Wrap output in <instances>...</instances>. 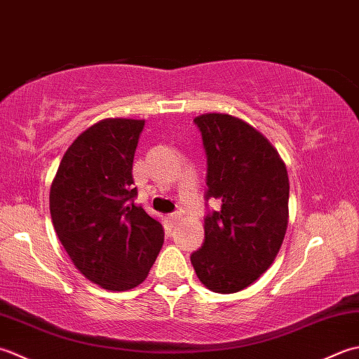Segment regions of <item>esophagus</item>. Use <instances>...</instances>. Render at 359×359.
Masks as SVG:
<instances>
[{"instance_id": "34e87169", "label": "esophagus", "mask_w": 359, "mask_h": 359, "mask_svg": "<svg viewBox=\"0 0 359 359\" xmlns=\"http://www.w3.org/2000/svg\"><path fill=\"white\" fill-rule=\"evenodd\" d=\"M167 222H169V224L172 226V228H175V226H177L181 222V214L167 215Z\"/></svg>"}]
</instances>
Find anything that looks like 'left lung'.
Masks as SVG:
<instances>
[{"mask_svg":"<svg viewBox=\"0 0 359 359\" xmlns=\"http://www.w3.org/2000/svg\"><path fill=\"white\" fill-rule=\"evenodd\" d=\"M208 155L206 198L222 209L204 220V243L190 255L208 290L232 294L273 265L288 226L287 165L269 139L226 113L194 119Z\"/></svg>","mask_w":359,"mask_h":359,"instance_id":"8db88e82","label":"left lung"}]
</instances>
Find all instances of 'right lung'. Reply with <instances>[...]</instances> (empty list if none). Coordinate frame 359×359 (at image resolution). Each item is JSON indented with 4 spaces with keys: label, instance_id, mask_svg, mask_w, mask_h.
Returning <instances> with one entry per match:
<instances>
[{
    "label": "right lung",
    "instance_id": "right-lung-1",
    "mask_svg": "<svg viewBox=\"0 0 359 359\" xmlns=\"http://www.w3.org/2000/svg\"><path fill=\"white\" fill-rule=\"evenodd\" d=\"M144 119L108 118L80 133L50 184L49 210L58 240L88 280L127 291L147 279L164 229L136 206L133 158Z\"/></svg>",
    "mask_w": 359,
    "mask_h": 359
}]
</instances>
